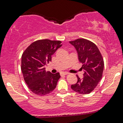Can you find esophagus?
Here are the masks:
<instances>
[{
	"mask_svg": "<svg viewBox=\"0 0 123 123\" xmlns=\"http://www.w3.org/2000/svg\"><path fill=\"white\" fill-rule=\"evenodd\" d=\"M69 73L68 72H62L61 73V75H67Z\"/></svg>",
	"mask_w": 123,
	"mask_h": 123,
	"instance_id": "1",
	"label": "esophagus"
}]
</instances>
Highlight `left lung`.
<instances>
[{"instance_id":"8db88e82","label":"left lung","mask_w":123,"mask_h":123,"mask_svg":"<svg viewBox=\"0 0 123 123\" xmlns=\"http://www.w3.org/2000/svg\"><path fill=\"white\" fill-rule=\"evenodd\" d=\"M69 43L76 49L79 60L84 70L83 79L78 75V81L72 85L74 91L81 94H87L94 90L103 77L104 62L101 54L94 43L86 39L79 38Z\"/></svg>"}]
</instances>
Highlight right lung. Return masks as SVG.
<instances>
[{
    "instance_id": "obj_1",
    "label": "right lung",
    "mask_w": 123,
    "mask_h": 123,
    "mask_svg": "<svg viewBox=\"0 0 123 123\" xmlns=\"http://www.w3.org/2000/svg\"><path fill=\"white\" fill-rule=\"evenodd\" d=\"M60 41L40 39L25 50L22 56L21 70L30 90L38 95H44L56 88L59 73L46 72L44 66L51 61V55L62 46Z\"/></svg>"
}]
</instances>
